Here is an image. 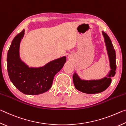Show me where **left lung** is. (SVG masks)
Returning <instances> with one entry per match:
<instances>
[{"mask_svg": "<svg viewBox=\"0 0 126 126\" xmlns=\"http://www.w3.org/2000/svg\"><path fill=\"white\" fill-rule=\"evenodd\" d=\"M104 38L107 50L109 57L110 71L107 75L99 80H82L76 73L73 76V80L75 88L83 93L87 94L99 93L105 91L111 83V78L116 74V52L110 37L106 33L102 32Z\"/></svg>", "mask_w": 126, "mask_h": 126, "instance_id": "1", "label": "left lung"}]
</instances>
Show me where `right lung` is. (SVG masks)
Here are the masks:
<instances>
[{"label":"right lung","mask_w":126,"mask_h":126,"mask_svg":"<svg viewBox=\"0 0 126 126\" xmlns=\"http://www.w3.org/2000/svg\"><path fill=\"white\" fill-rule=\"evenodd\" d=\"M24 30L13 40L7 54V69L9 78L23 93L37 95L48 91L52 86L54 76L63 68L66 57L55 59L39 68H29L19 57V46Z\"/></svg>","instance_id":"1"}]
</instances>
